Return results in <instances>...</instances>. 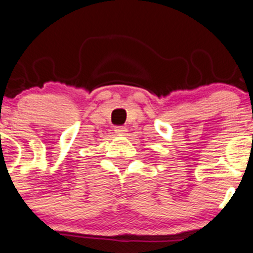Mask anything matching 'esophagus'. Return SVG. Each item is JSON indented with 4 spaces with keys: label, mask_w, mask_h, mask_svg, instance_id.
I'll return each mask as SVG.
<instances>
[{
    "label": "esophagus",
    "mask_w": 253,
    "mask_h": 253,
    "mask_svg": "<svg viewBox=\"0 0 253 253\" xmlns=\"http://www.w3.org/2000/svg\"><path fill=\"white\" fill-rule=\"evenodd\" d=\"M114 131L117 134H125V131H126V128H125V126H115Z\"/></svg>",
    "instance_id": "esophagus-1"
}]
</instances>
